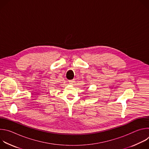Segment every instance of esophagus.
I'll return each instance as SVG.
<instances>
[{
    "mask_svg": "<svg viewBox=\"0 0 149 149\" xmlns=\"http://www.w3.org/2000/svg\"><path fill=\"white\" fill-rule=\"evenodd\" d=\"M68 82H69V84H70L73 85V84H74L75 81H74V80H70V81H68Z\"/></svg>",
    "mask_w": 149,
    "mask_h": 149,
    "instance_id": "obj_1",
    "label": "esophagus"
}]
</instances>
